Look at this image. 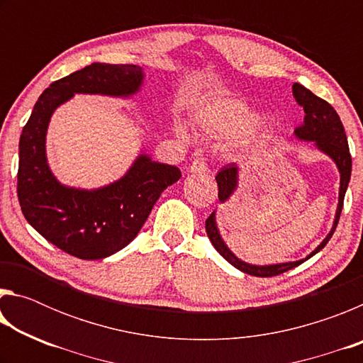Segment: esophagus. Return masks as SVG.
<instances>
[{"label":"esophagus","instance_id":"esophagus-1","mask_svg":"<svg viewBox=\"0 0 363 363\" xmlns=\"http://www.w3.org/2000/svg\"><path fill=\"white\" fill-rule=\"evenodd\" d=\"M206 168V162L203 157H196L192 163H190L189 171L190 173H205Z\"/></svg>","mask_w":363,"mask_h":363}]
</instances>
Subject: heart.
<instances>
[{"mask_svg": "<svg viewBox=\"0 0 363 363\" xmlns=\"http://www.w3.org/2000/svg\"><path fill=\"white\" fill-rule=\"evenodd\" d=\"M257 121V115L248 104L238 99H214L200 110L196 115V123L205 133L220 139H237L253 130ZM272 126L269 121L259 125L255 136L256 144H262L270 136ZM182 133V130H181Z\"/></svg>", "mask_w": 363, "mask_h": 363, "instance_id": "obj_1", "label": "heart"}]
</instances>
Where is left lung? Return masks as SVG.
<instances>
[{
    "mask_svg": "<svg viewBox=\"0 0 363 363\" xmlns=\"http://www.w3.org/2000/svg\"><path fill=\"white\" fill-rule=\"evenodd\" d=\"M293 96L301 107L304 108V121L294 130L296 138L301 140H311V143H315L317 149H320L323 153L333 160L336 163L337 169H340L341 174V182H340V201H337V210L333 223V229L330 230L327 238L318 245V247L312 251V253L306 257L314 256L318 253L328 240L333 235V232L337 225V220L341 216L342 203H344V195H346V190L349 186V179H351V171H352V158L351 153H349V145H347V138L346 133H344V126L340 120V115L336 113V110L330 106L327 101L320 99V97L315 96L312 91L304 88L303 84L294 83L293 84ZM216 182H218V196L220 203H224L230 199V195L235 192L237 182H238V168L235 163L225 164L224 168H220L216 174ZM206 233L210 237L213 247L218 250V253L224 257L225 261H229L233 267H237L242 272L248 275H255V277H275V275H280L286 272V270L294 269L299 264H303L306 259L294 261V262H284V264H272V266H251L248 262H243L242 259L232 253V251L225 247L223 238L219 235L218 225H216V218H214V213L210 214V218L206 219L205 223Z\"/></svg>",
    "mask_w": 363,
    "mask_h": 363,
    "instance_id": "8db88e82",
    "label": "left lung"
}]
</instances>
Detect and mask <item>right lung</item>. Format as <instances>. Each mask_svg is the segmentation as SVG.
<instances>
[{"label": "right lung", "instance_id": "1", "mask_svg": "<svg viewBox=\"0 0 363 363\" xmlns=\"http://www.w3.org/2000/svg\"><path fill=\"white\" fill-rule=\"evenodd\" d=\"M143 79L138 65L91 64L51 83L22 130L17 196L23 216L48 242L79 259H102L133 242L163 190L179 181L181 171L143 153L110 186L96 190L62 186L46 162L49 120L75 93L126 97L138 93Z\"/></svg>", "mask_w": 363, "mask_h": 363}]
</instances>
